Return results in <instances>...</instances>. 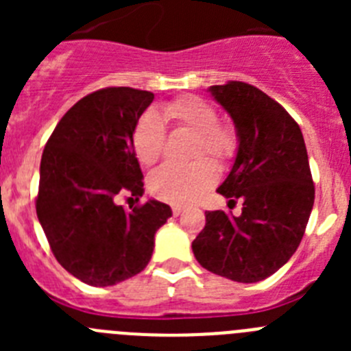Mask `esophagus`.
I'll return each mask as SVG.
<instances>
[{"label":"esophagus","mask_w":351,"mask_h":351,"mask_svg":"<svg viewBox=\"0 0 351 351\" xmlns=\"http://www.w3.org/2000/svg\"><path fill=\"white\" fill-rule=\"evenodd\" d=\"M182 210H184V209H182L181 206H172V214H173V216H181Z\"/></svg>","instance_id":"esophagus-1"}]
</instances>
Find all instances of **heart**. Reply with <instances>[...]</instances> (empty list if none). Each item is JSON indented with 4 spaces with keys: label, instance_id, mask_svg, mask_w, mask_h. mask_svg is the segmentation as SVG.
<instances>
[{
    "label": "heart",
    "instance_id": "b5f03b06",
    "mask_svg": "<svg viewBox=\"0 0 351 351\" xmlns=\"http://www.w3.org/2000/svg\"><path fill=\"white\" fill-rule=\"evenodd\" d=\"M161 114L173 126L197 133L195 158L207 154L219 163H225L237 153L239 137L235 128L218 121L216 108L204 98L193 95L181 96L163 105ZM132 144L142 165L149 167L160 160L165 149V126L156 114L147 110L138 117L133 128ZM216 178V165L209 158H200L190 167H160L149 176L147 186L149 191L163 202L181 206L198 200L214 184Z\"/></svg>",
    "mask_w": 351,
    "mask_h": 351
}]
</instances>
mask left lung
<instances>
[{
  "label": "left lung",
  "instance_id": "obj_1",
  "mask_svg": "<svg viewBox=\"0 0 351 351\" xmlns=\"http://www.w3.org/2000/svg\"><path fill=\"white\" fill-rule=\"evenodd\" d=\"M230 114L239 149L218 193L241 216L207 210L191 247L207 271L239 283H256L290 260L306 232L315 184L295 119L271 96L239 80L209 89Z\"/></svg>",
  "mask_w": 351,
  "mask_h": 351
}]
</instances>
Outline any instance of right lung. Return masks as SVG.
<instances>
[{
  "instance_id": "right-lung-1",
  "label": "right lung",
  "mask_w": 351,
  "mask_h": 351,
  "mask_svg": "<svg viewBox=\"0 0 351 351\" xmlns=\"http://www.w3.org/2000/svg\"><path fill=\"white\" fill-rule=\"evenodd\" d=\"M153 98L142 89H98L61 117L43 149L36 216L56 260L91 287L144 271L154 234L172 216L158 200L130 213L117 204L144 193L132 135Z\"/></svg>"
}]
</instances>
